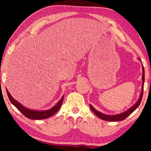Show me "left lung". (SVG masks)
Returning <instances> with one entry per match:
<instances>
[{"label": "left lung", "instance_id": "obj_1", "mask_svg": "<svg viewBox=\"0 0 151 151\" xmlns=\"http://www.w3.org/2000/svg\"><path fill=\"white\" fill-rule=\"evenodd\" d=\"M139 60H140L139 59ZM142 91L141 93L139 94V98L138 99V100L136 102L135 104H133L131 107H130L129 109H127V111H124V112L119 113V114H116V115H107L105 114V113H101L100 111L96 110V109L94 108L93 106H92L91 104H89V106L91 110L93 111L95 114H96L97 116H98L99 118H100L101 119H103V120L105 121H109V122H115V121H122L124 119L127 118V117L131 114L133 112L135 109H137V108L139 106V105L141 103L142 99V96H143V91H144V66L142 65Z\"/></svg>", "mask_w": 151, "mask_h": 151}]
</instances>
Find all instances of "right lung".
I'll use <instances>...</instances> for the list:
<instances>
[{
	"label": "right lung",
	"instance_id": "add662e5",
	"mask_svg": "<svg viewBox=\"0 0 151 151\" xmlns=\"http://www.w3.org/2000/svg\"><path fill=\"white\" fill-rule=\"evenodd\" d=\"M6 91H7L8 98H9L12 104H14V106L18 109V111H20L24 116L31 119H43L52 116V115L53 114H55V113L59 110L60 108L64 99L63 96L61 98L60 100L54 106L51 107V109H47V110H33V109L26 108L25 106H24L23 105L20 104V102H18L17 100L14 99V98L12 96V95L9 93V92L8 91L7 88H6Z\"/></svg>",
	"mask_w": 151,
	"mask_h": 151
}]
</instances>
